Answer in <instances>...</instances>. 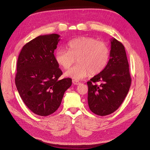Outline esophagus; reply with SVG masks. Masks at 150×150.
<instances>
[{"mask_svg": "<svg viewBox=\"0 0 150 150\" xmlns=\"http://www.w3.org/2000/svg\"><path fill=\"white\" fill-rule=\"evenodd\" d=\"M72 83H73V84H74L75 85H78V84H80V83L79 81H75V80H72Z\"/></svg>", "mask_w": 150, "mask_h": 150, "instance_id": "esophagus-1", "label": "esophagus"}]
</instances>
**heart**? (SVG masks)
Listing matches in <instances>:
<instances>
[{
  "label": "heart",
  "instance_id": "b5f03b06",
  "mask_svg": "<svg viewBox=\"0 0 150 150\" xmlns=\"http://www.w3.org/2000/svg\"><path fill=\"white\" fill-rule=\"evenodd\" d=\"M67 50L58 48L54 59L64 69H68L76 61L78 64L65 73V76L80 80L90 74L97 75L108 65L110 50L108 45L91 37H81L69 41Z\"/></svg>",
  "mask_w": 150,
  "mask_h": 150
}]
</instances>
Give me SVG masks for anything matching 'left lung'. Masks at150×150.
Returning a JSON list of instances; mask_svg holds the SVG:
<instances>
[{
  "label": "left lung",
  "instance_id": "1",
  "mask_svg": "<svg viewBox=\"0 0 150 150\" xmlns=\"http://www.w3.org/2000/svg\"><path fill=\"white\" fill-rule=\"evenodd\" d=\"M110 58L102 72L87 82L88 101L91 111L98 115L111 114L120 107L129 91L131 78L123 45L111 40ZM100 82L98 86L95 84Z\"/></svg>",
  "mask_w": 150,
  "mask_h": 150
}]
</instances>
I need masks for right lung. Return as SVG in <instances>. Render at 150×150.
Listing matches in <instances>:
<instances>
[{
    "label": "right lung",
    "instance_id": "add662e5",
    "mask_svg": "<svg viewBox=\"0 0 150 150\" xmlns=\"http://www.w3.org/2000/svg\"><path fill=\"white\" fill-rule=\"evenodd\" d=\"M60 36L41 35L27 43L19 55L15 83L23 103L33 113L47 116L59 107L65 91L72 85L62 74L53 54Z\"/></svg>",
    "mask_w": 150,
    "mask_h": 150
}]
</instances>
